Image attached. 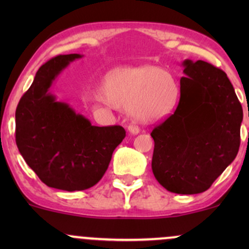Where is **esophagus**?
Instances as JSON below:
<instances>
[{
	"label": "esophagus",
	"mask_w": 249,
	"mask_h": 249,
	"mask_svg": "<svg viewBox=\"0 0 249 249\" xmlns=\"http://www.w3.org/2000/svg\"><path fill=\"white\" fill-rule=\"evenodd\" d=\"M127 130H128V132H130V133H132V134H138L139 131H141V128L137 126V125H128Z\"/></svg>",
	"instance_id": "1"
}]
</instances>
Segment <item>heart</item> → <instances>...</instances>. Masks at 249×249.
Returning <instances> with one entry per match:
<instances>
[{
    "label": "heart",
    "mask_w": 249,
    "mask_h": 249,
    "mask_svg": "<svg viewBox=\"0 0 249 249\" xmlns=\"http://www.w3.org/2000/svg\"><path fill=\"white\" fill-rule=\"evenodd\" d=\"M97 96L115 107H126L139 122H153L172 111L178 85L171 73L154 67L118 68L103 76Z\"/></svg>",
    "instance_id": "heart-1"
}]
</instances>
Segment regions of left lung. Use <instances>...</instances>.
<instances>
[{
	"mask_svg": "<svg viewBox=\"0 0 249 249\" xmlns=\"http://www.w3.org/2000/svg\"><path fill=\"white\" fill-rule=\"evenodd\" d=\"M180 99L174 113L151 132L152 171L172 193L205 192L235 159L242 107L232 83L204 61L182 63Z\"/></svg>",
	"mask_w": 249,
	"mask_h": 249,
	"instance_id": "8db88e82",
	"label": "left lung"
}]
</instances>
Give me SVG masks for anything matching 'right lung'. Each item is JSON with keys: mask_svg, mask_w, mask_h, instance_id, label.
<instances>
[{"mask_svg": "<svg viewBox=\"0 0 249 249\" xmlns=\"http://www.w3.org/2000/svg\"><path fill=\"white\" fill-rule=\"evenodd\" d=\"M81 57L58 55L44 63L15 113L16 145L25 162L47 186L69 192L95 186L126 136L119 125H91L48 92L61 71Z\"/></svg>", "mask_w": 249, "mask_h": 249, "instance_id": "add662e5", "label": "right lung"}]
</instances>
